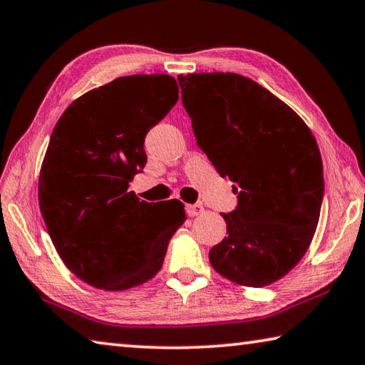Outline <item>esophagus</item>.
Segmentation results:
<instances>
[{
    "label": "esophagus",
    "mask_w": 365,
    "mask_h": 365,
    "mask_svg": "<svg viewBox=\"0 0 365 365\" xmlns=\"http://www.w3.org/2000/svg\"><path fill=\"white\" fill-rule=\"evenodd\" d=\"M202 211H205L202 205H188L187 206V212H188L190 217H196V215L202 214Z\"/></svg>",
    "instance_id": "1"
}]
</instances>
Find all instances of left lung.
Returning a JSON list of instances; mask_svg holds the SVG:
<instances>
[{"instance_id": "left-lung-1", "label": "left lung", "mask_w": 365, "mask_h": 365, "mask_svg": "<svg viewBox=\"0 0 365 365\" xmlns=\"http://www.w3.org/2000/svg\"><path fill=\"white\" fill-rule=\"evenodd\" d=\"M197 146L238 205L224 214L227 237L209 251L215 272L245 287L285 277L312 242L324 197L322 158L294 110L248 77L178 76Z\"/></svg>"}]
</instances>
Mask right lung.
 <instances>
[{
	"mask_svg": "<svg viewBox=\"0 0 365 365\" xmlns=\"http://www.w3.org/2000/svg\"><path fill=\"white\" fill-rule=\"evenodd\" d=\"M178 100L165 73L119 77L77 98L54 127L38 202L66 267L106 292L151 280L185 222L178 200L140 201L128 191L146 164L145 137Z\"/></svg>",
	"mask_w": 365,
	"mask_h": 365,
	"instance_id": "1",
	"label": "right lung"
}]
</instances>
